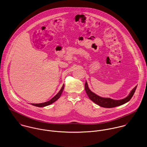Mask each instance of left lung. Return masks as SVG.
<instances>
[{"mask_svg": "<svg viewBox=\"0 0 147 147\" xmlns=\"http://www.w3.org/2000/svg\"><path fill=\"white\" fill-rule=\"evenodd\" d=\"M136 88H137V86H136L132 90V91H131L128 96H127L126 98L120 100H114L110 98H103L94 94L88 88V85L86 81L85 82V91H86V92L87 93V95H88V98L92 102H94L95 103L97 104L99 106L105 107V108H113V107H115L117 106L122 105L127 103L132 98V96L134 95L135 92Z\"/></svg>", "mask_w": 147, "mask_h": 147, "instance_id": "obj_1", "label": "left lung"}]
</instances>
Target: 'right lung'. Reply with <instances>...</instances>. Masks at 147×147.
<instances>
[{"label":"right lung","instance_id":"1","mask_svg":"<svg viewBox=\"0 0 147 147\" xmlns=\"http://www.w3.org/2000/svg\"><path fill=\"white\" fill-rule=\"evenodd\" d=\"M63 88H64V85H63L62 88H61V90H59V92L54 97H53L51 100H49L48 102H44V103H38V104L31 103V105H33V106H34L38 107H45V106H48V105L53 103V102H56L59 99V98L60 97V96L61 95V94H62V92L63 90Z\"/></svg>","mask_w":147,"mask_h":147}]
</instances>
